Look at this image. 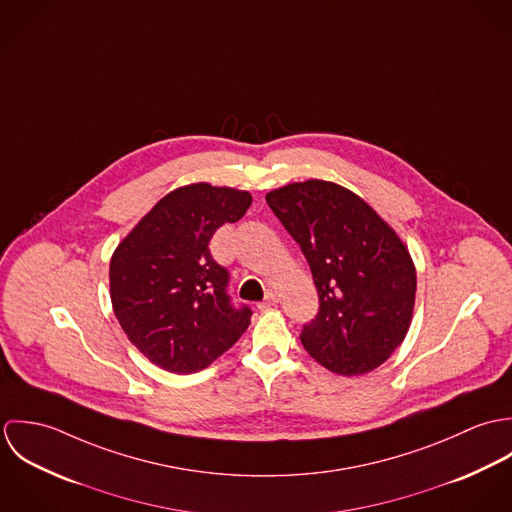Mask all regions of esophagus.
Wrapping results in <instances>:
<instances>
[{"mask_svg":"<svg viewBox=\"0 0 512 512\" xmlns=\"http://www.w3.org/2000/svg\"><path fill=\"white\" fill-rule=\"evenodd\" d=\"M276 303H278V293L268 290L264 301H262L258 307H260V309H268V307H272V305H276Z\"/></svg>","mask_w":512,"mask_h":512,"instance_id":"esophagus-1","label":"esophagus"}]
</instances>
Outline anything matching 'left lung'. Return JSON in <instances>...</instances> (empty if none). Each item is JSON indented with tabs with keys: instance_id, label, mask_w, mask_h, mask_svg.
Instances as JSON below:
<instances>
[{
	"instance_id": "8db88e82",
	"label": "left lung",
	"mask_w": 512,
	"mask_h": 512,
	"mask_svg": "<svg viewBox=\"0 0 512 512\" xmlns=\"http://www.w3.org/2000/svg\"><path fill=\"white\" fill-rule=\"evenodd\" d=\"M266 203L299 244L319 295L299 335L305 351L343 376L382 365L404 341L416 297V268L398 234L329 181L286 185Z\"/></svg>"
}]
</instances>
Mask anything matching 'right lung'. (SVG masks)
Here are the masks:
<instances>
[{
    "mask_svg": "<svg viewBox=\"0 0 512 512\" xmlns=\"http://www.w3.org/2000/svg\"><path fill=\"white\" fill-rule=\"evenodd\" d=\"M252 205L246 191L195 183L165 195L118 244L110 262L114 313L132 345L153 365L189 374L207 368L250 325L234 305L230 274L209 242Z\"/></svg>",
    "mask_w": 512,
    "mask_h": 512,
    "instance_id": "obj_1",
    "label": "right lung"
}]
</instances>
